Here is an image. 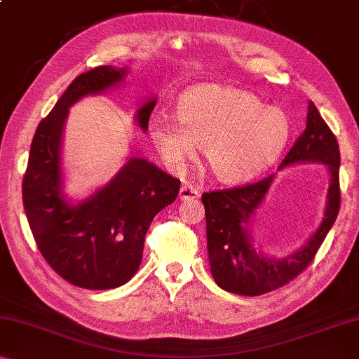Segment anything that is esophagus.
Returning a JSON list of instances; mask_svg holds the SVG:
<instances>
[{"mask_svg":"<svg viewBox=\"0 0 359 359\" xmlns=\"http://www.w3.org/2000/svg\"><path fill=\"white\" fill-rule=\"evenodd\" d=\"M197 197H201V191L198 189H196V187H192V186H181V189H180V198L181 201H194V198H197Z\"/></svg>","mask_w":359,"mask_h":359,"instance_id":"1","label":"esophagus"}]
</instances>
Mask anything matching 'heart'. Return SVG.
Returning <instances> with one entry per match:
<instances>
[{
  "mask_svg": "<svg viewBox=\"0 0 359 359\" xmlns=\"http://www.w3.org/2000/svg\"><path fill=\"white\" fill-rule=\"evenodd\" d=\"M176 123L156 117L149 136L170 170L180 172L201 146L203 163L215 178L242 183L266 172L290 140V120L280 109L241 88L218 83L191 86L180 96Z\"/></svg>",
  "mask_w": 359,
  "mask_h": 359,
  "instance_id": "heart-1",
  "label": "heart"
}]
</instances>
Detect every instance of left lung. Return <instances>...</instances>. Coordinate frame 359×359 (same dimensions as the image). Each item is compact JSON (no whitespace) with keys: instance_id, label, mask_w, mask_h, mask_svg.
<instances>
[{"instance_id":"8db88e82","label":"left lung","mask_w":359,"mask_h":359,"mask_svg":"<svg viewBox=\"0 0 359 359\" xmlns=\"http://www.w3.org/2000/svg\"><path fill=\"white\" fill-rule=\"evenodd\" d=\"M299 162L326 163L330 173L326 218L305 247L276 260L252 245L250 217L266 194L273 176L257 183L215 189L202 194L207 218V247L212 276L219 287L255 297L284 287L308 268L332 228L340 208V151L337 137L310 102L306 128L290 147L279 168Z\"/></svg>"}]
</instances>
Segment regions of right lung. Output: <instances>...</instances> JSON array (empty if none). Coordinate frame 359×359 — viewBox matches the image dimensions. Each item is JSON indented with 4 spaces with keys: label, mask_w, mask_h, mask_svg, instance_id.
Here are the masks:
<instances>
[{
    "label": "right lung",
    "mask_w": 359,
    "mask_h": 359,
    "mask_svg": "<svg viewBox=\"0 0 359 359\" xmlns=\"http://www.w3.org/2000/svg\"><path fill=\"white\" fill-rule=\"evenodd\" d=\"M125 69L101 65L72 81L33 136L22 198L38 250L72 285L106 290L123 285L141 264L144 239L156 215L175 202L180 180L144 158H130L95 196L69 205L60 194V140L69 107L123 80ZM156 99L137 110L147 130Z\"/></svg>",
    "instance_id": "right-lung-1"
}]
</instances>
